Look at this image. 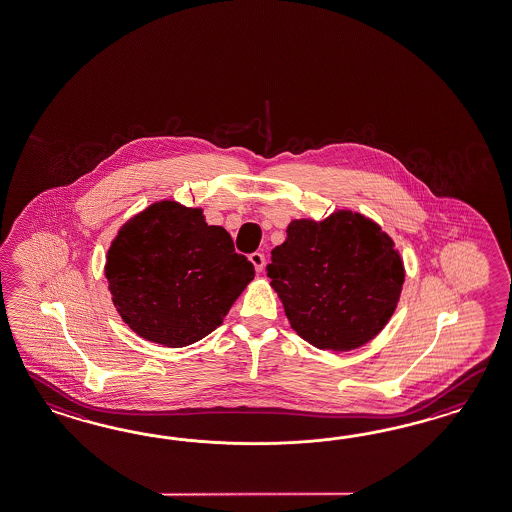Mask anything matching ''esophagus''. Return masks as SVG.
Returning <instances> with one entry per match:
<instances>
[{
  "mask_svg": "<svg viewBox=\"0 0 512 512\" xmlns=\"http://www.w3.org/2000/svg\"><path fill=\"white\" fill-rule=\"evenodd\" d=\"M250 261L251 264L255 266V270H257V272H262V270H264V255H262L261 251L251 253Z\"/></svg>",
  "mask_w": 512,
  "mask_h": 512,
  "instance_id": "1",
  "label": "esophagus"
}]
</instances>
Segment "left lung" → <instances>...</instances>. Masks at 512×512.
Masks as SVG:
<instances>
[{
  "label": "left lung",
  "instance_id": "8db88e82",
  "mask_svg": "<svg viewBox=\"0 0 512 512\" xmlns=\"http://www.w3.org/2000/svg\"><path fill=\"white\" fill-rule=\"evenodd\" d=\"M266 272L292 329L331 351L370 342L390 320L405 279L392 238L351 211L294 220Z\"/></svg>",
  "mask_w": 512,
  "mask_h": 512
}]
</instances>
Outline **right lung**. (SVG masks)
<instances>
[{"label": "right lung", "instance_id": "1", "mask_svg": "<svg viewBox=\"0 0 512 512\" xmlns=\"http://www.w3.org/2000/svg\"><path fill=\"white\" fill-rule=\"evenodd\" d=\"M105 275L125 324L146 340L183 348L222 324L255 270L201 209L161 201L120 229Z\"/></svg>", "mask_w": 512, "mask_h": 512}]
</instances>
